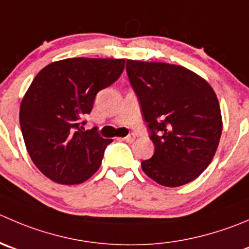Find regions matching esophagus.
Listing matches in <instances>:
<instances>
[{"label": "esophagus", "instance_id": "esophagus-1", "mask_svg": "<svg viewBox=\"0 0 249 249\" xmlns=\"http://www.w3.org/2000/svg\"><path fill=\"white\" fill-rule=\"evenodd\" d=\"M124 141H126V142H134V140H135V135L134 134H130V135H127L126 137H124Z\"/></svg>", "mask_w": 249, "mask_h": 249}]
</instances>
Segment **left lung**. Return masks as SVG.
<instances>
[{"instance_id": "left-lung-1", "label": "left lung", "mask_w": 249, "mask_h": 249, "mask_svg": "<svg viewBox=\"0 0 249 249\" xmlns=\"http://www.w3.org/2000/svg\"><path fill=\"white\" fill-rule=\"evenodd\" d=\"M126 73L154 143L142 170L168 187L194 181L211 164L223 131L214 90L174 64L127 59Z\"/></svg>"}]
</instances>
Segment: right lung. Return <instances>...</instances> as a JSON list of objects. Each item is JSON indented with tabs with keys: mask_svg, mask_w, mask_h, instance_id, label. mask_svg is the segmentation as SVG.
Masks as SVG:
<instances>
[{
	"mask_svg": "<svg viewBox=\"0 0 249 249\" xmlns=\"http://www.w3.org/2000/svg\"><path fill=\"white\" fill-rule=\"evenodd\" d=\"M125 59L68 58L46 66L20 105L19 122L30 158L52 181L76 185L100 168L113 140L84 131L98 91L119 79Z\"/></svg>",
	"mask_w": 249,
	"mask_h": 249,
	"instance_id": "obj_1",
	"label": "right lung"
}]
</instances>
